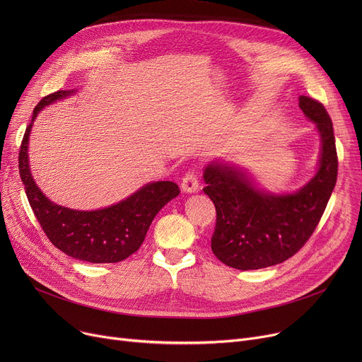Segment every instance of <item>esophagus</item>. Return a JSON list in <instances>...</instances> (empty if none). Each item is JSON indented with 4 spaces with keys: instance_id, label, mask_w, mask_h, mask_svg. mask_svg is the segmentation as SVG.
Returning <instances> with one entry per match:
<instances>
[{
    "instance_id": "obj_1",
    "label": "esophagus",
    "mask_w": 362,
    "mask_h": 362,
    "mask_svg": "<svg viewBox=\"0 0 362 362\" xmlns=\"http://www.w3.org/2000/svg\"><path fill=\"white\" fill-rule=\"evenodd\" d=\"M199 189V180L198 176L191 171V173H186L182 180V191L186 194H195Z\"/></svg>"
}]
</instances>
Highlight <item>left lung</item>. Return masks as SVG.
<instances>
[{
  "mask_svg": "<svg viewBox=\"0 0 362 362\" xmlns=\"http://www.w3.org/2000/svg\"><path fill=\"white\" fill-rule=\"evenodd\" d=\"M299 108L315 124L321 148L315 175L300 189L274 194L261 189L250 171L214 160L204 168V192L216 205L214 255L229 267L258 270L295 255L326 210L337 179L333 124L325 105L299 97Z\"/></svg>",
  "mask_w": 362,
  "mask_h": 362,
  "instance_id": "obj_1",
  "label": "left lung"
}]
</instances>
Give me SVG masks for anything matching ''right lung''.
I'll list each match as a JSON object with an SVG mask.
<instances>
[{"label": "right lung", "instance_id": "right-lung-1", "mask_svg": "<svg viewBox=\"0 0 362 362\" xmlns=\"http://www.w3.org/2000/svg\"><path fill=\"white\" fill-rule=\"evenodd\" d=\"M76 92V89L57 90L47 95L35 107L18 152V171L33 214L54 246L81 261L119 262L139 250L152 220L180 191L173 182H151L126 199L92 211L73 210L48 199L36 186L29 167L30 130L41 110Z\"/></svg>", "mask_w": 362, "mask_h": 362}]
</instances>
